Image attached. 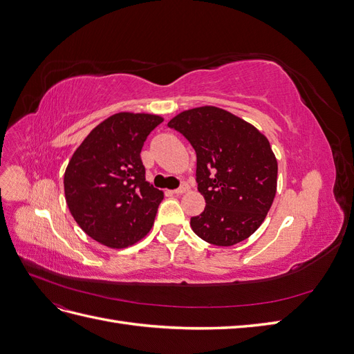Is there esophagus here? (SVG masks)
Here are the masks:
<instances>
[{
	"label": "esophagus",
	"instance_id": "1",
	"mask_svg": "<svg viewBox=\"0 0 354 354\" xmlns=\"http://www.w3.org/2000/svg\"><path fill=\"white\" fill-rule=\"evenodd\" d=\"M187 190H189V186H187V185H183L181 187L173 190V194H174V195H183L185 192H187Z\"/></svg>",
	"mask_w": 354,
	"mask_h": 354
}]
</instances>
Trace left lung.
<instances>
[{"label": "left lung", "instance_id": "8db88e82", "mask_svg": "<svg viewBox=\"0 0 354 354\" xmlns=\"http://www.w3.org/2000/svg\"><path fill=\"white\" fill-rule=\"evenodd\" d=\"M168 125L183 134L196 152L198 190L207 205L190 218L192 230L217 246L250 238L276 195L277 160L267 137L216 106L180 112Z\"/></svg>", "mask_w": 354, "mask_h": 354}]
</instances>
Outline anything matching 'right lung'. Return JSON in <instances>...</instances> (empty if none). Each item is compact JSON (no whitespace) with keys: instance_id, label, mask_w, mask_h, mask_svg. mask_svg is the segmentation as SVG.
<instances>
[{"instance_id":"add662e5","label":"right lung","mask_w":354,"mask_h":354,"mask_svg":"<svg viewBox=\"0 0 354 354\" xmlns=\"http://www.w3.org/2000/svg\"><path fill=\"white\" fill-rule=\"evenodd\" d=\"M164 121L152 113L118 112L94 127L65 171V198L78 226L99 243L121 250L151 232L164 192L145 177L147 136Z\"/></svg>"}]
</instances>
